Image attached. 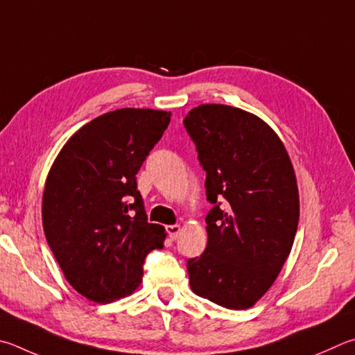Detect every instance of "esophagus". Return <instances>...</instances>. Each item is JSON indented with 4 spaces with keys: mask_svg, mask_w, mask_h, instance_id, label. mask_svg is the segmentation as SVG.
Wrapping results in <instances>:
<instances>
[{
    "mask_svg": "<svg viewBox=\"0 0 355 355\" xmlns=\"http://www.w3.org/2000/svg\"><path fill=\"white\" fill-rule=\"evenodd\" d=\"M166 231H167V234H169L171 239L173 241V239H177V236L180 234L182 228H180V225H167Z\"/></svg>",
    "mask_w": 355,
    "mask_h": 355,
    "instance_id": "esophagus-1",
    "label": "esophagus"
}]
</instances>
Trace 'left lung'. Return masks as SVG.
<instances>
[{"mask_svg": "<svg viewBox=\"0 0 355 355\" xmlns=\"http://www.w3.org/2000/svg\"><path fill=\"white\" fill-rule=\"evenodd\" d=\"M183 124L206 172L208 245L188 261L192 292L241 311L278 278L300 218L296 177L284 144L268 124L241 108L205 104Z\"/></svg>", "mask_w": 355, "mask_h": 355, "instance_id": "8db88e82", "label": "left lung"}]
</instances>
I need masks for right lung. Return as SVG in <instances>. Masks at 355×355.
<instances>
[{
    "label": "right lung",
    "mask_w": 355,
    "mask_h": 355,
    "mask_svg": "<svg viewBox=\"0 0 355 355\" xmlns=\"http://www.w3.org/2000/svg\"><path fill=\"white\" fill-rule=\"evenodd\" d=\"M171 112L121 108L79 128L51 166L42 218L67 281L85 298L110 302L143 282L146 256L164 228L147 222L137 173L163 137Z\"/></svg>",
    "instance_id": "1"
}]
</instances>
